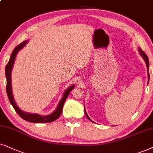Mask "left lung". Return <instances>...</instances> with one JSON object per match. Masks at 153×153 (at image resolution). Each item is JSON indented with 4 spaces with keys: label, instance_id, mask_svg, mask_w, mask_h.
I'll return each mask as SVG.
<instances>
[{
    "label": "left lung",
    "instance_id": "left-lung-1",
    "mask_svg": "<svg viewBox=\"0 0 153 153\" xmlns=\"http://www.w3.org/2000/svg\"><path fill=\"white\" fill-rule=\"evenodd\" d=\"M139 51H140V53L141 54V56H142L144 60H145V61H146V64H147V68H148V69H149V60H148V56H147L146 53H145V52L143 51L141 49H139ZM148 78L150 79V73H149V71H148ZM85 115H86L87 118H88V119H90V121H91V119H90V117H89L88 115L87 114V112L85 111Z\"/></svg>",
    "mask_w": 153,
    "mask_h": 153
}]
</instances>
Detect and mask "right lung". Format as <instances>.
<instances>
[{
	"mask_svg": "<svg viewBox=\"0 0 153 153\" xmlns=\"http://www.w3.org/2000/svg\"><path fill=\"white\" fill-rule=\"evenodd\" d=\"M27 44V41H25L22 42V43L17 45L16 47L15 48L14 50L13 51V53L11 54V56L10 58V60L7 63V64L5 66V75H6V80H7V85H6V91L8 97V99L10 100L11 104L13 105L14 109L16 111V112L18 114L19 116L23 119L26 120V121H30V122L32 123H49L52 122V121L56 120L60 116H61V113H62L63 107V104L65 100H66L68 96L69 93L71 90L74 88V85L71 86L68 89H67L66 91L65 92L63 97L61 99V102H59L58 107L56 108L55 111H53L51 114L46 116V117H42L41 115L39 114H28L27 112H24L21 110L20 108L17 107V105L15 103L14 98H13V95L12 93V86H11V71H12V68L14 64V61L15 59V56L17 52L19 50H20L24 46L25 44Z\"/></svg>",
	"mask_w": 153,
	"mask_h": 153,
	"instance_id": "right-lung-1",
	"label": "right lung"
}]
</instances>
